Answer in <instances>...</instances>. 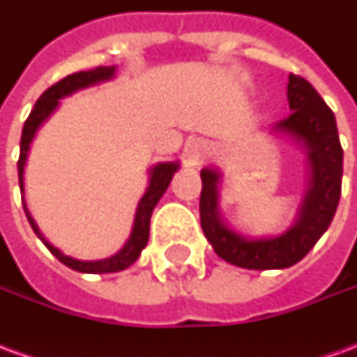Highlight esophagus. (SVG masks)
Listing matches in <instances>:
<instances>
[{"mask_svg":"<svg viewBox=\"0 0 357 357\" xmlns=\"http://www.w3.org/2000/svg\"><path fill=\"white\" fill-rule=\"evenodd\" d=\"M185 155H187V160L189 162H201L202 158L206 156V147L202 145L201 141H193L191 145H187V151H185Z\"/></svg>","mask_w":357,"mask_h":357,"instance_id":"1","label":"esophagus"}]
</instances>
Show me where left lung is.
Instances as JSON below:
<instances>
[{"instance_id":"obj_1","label":"left lung","mask_w":357,"mask_h":357,"mask_svg":"<svg viewBox=\"0 0 357 357\" xmlns=\"http://www.w3.org/2000/svg\"><path fill=\"white\" fill-rule=\"evenodd\" d=\"M287 99L291 114L273 126V132L291 135L306 149L310 178L294 225L277 237L247 239L229 229L218 212L220 172H201V225L225 262L247 269H284L300 262L333 222L342 185V147L337 120L321 95L302 76L289 74Z\"/></svg>"}]
</instances>
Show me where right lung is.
Here are the masks:
<instances>
[{
    "instance_id": "add662e5",
    "label": "right lung",
    "mask_w": 357,
    "mask_h": 357,
    "mask_svg": "<svg viewBox=\"0 0 357 357\" xmlns=\"http://www.w3.org/2000/svg\"><path fill=\"white\" fill-rule=\"evenodd\" d=\"M116 73V66H97L93 70H88V73H76L66 76L57 84H53L50 89H45L42 93V97L36 101L34 109L30 112V116L26 118L24 122V128H22V137H20V156H19V183H20V193H22V185H24V179H22V174H24V164H26L28 149H30V143L34 139L38 128L50 118V114L53 110L57 109L59 99H63L66 95H73L74 91L78 89L89 88L93 84H99V82L110 80ZM179 168L178 162H160L151 168L149 172V187L145 195L141 197L139 204H137V212H135V222H133V229L130 239L126 243L124 247L118 250L116 255L110 256V258H105V260H93V262H84V260H74L70 256L63 255L59 248H55L51 245L50 241H45V237L42 235V231L38 229L34 218L30 216V212L26 210V204H24V212H26V218L34 233L42 239V243L45 247L50 248V252L59 262H63L68 268L76 269V271H82V273H114V271H122V269L130 268L137 258H139L141 250L145 248L149 241V225H151V214L155 210L156 202L160 201V197L164 195V191L170 185L174 174Z\"/></svg>"
}]
</instances>
